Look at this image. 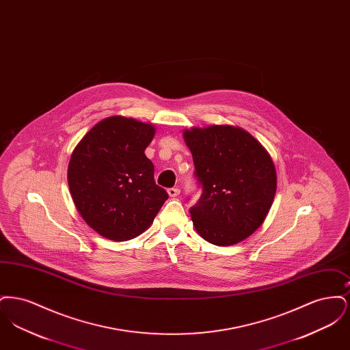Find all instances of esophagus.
<instances>
[{"label":"esophagus","instance_id":"esophagus-1","mask_svg":"<svg viewBox=\"0 0 350 350\" xmlns=\"http://www.w3.org/2000/svg\"><path fill=\"white\" fill-rule=\"evenodd\" d=\"M180 193H181V190H180L178 187H170V189H167V194H169V197H170V198H176V197H178V196H180Z\"/></svg>","mask_w":350,"mask_h":350}]
</instances>
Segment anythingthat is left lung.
Here are the masks:
<instances>
[{"mask_svg":"<svg viewBox=\"0 0 350 350\" xmlns=\"http://www.w3.org/2000/svg\"><path fill=\"white\" fill-rule=\"evenodd\" d=\"M203 193L190 214L206 241L228 247L250 237L267 219L277 172L264 146L241 127L211 124L183 131Z\"/></svg>","mask_w":350,"mask_h":350,"instance_id":"1","label":"left lung"}]
</instances>
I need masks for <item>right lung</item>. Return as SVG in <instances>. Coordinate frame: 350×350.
Instances as JSON below:
<instances>
[{"label":"right lung","mask_w":350,"mask_h":350,"mask_svg":"<svg viewBox=\"0 0 350 350\" xmlns=\"http://www.w3.org/2000/svg\"><path fill=\"white\" fill-rule=\"evenodd\" d=\"M154 133L153 124L133 118H105L70 154L67 176L73 203L105 239L126 241L142 234L167 200L144 153Z\"/></svg>","instance_id":"1"}]
</instances>
